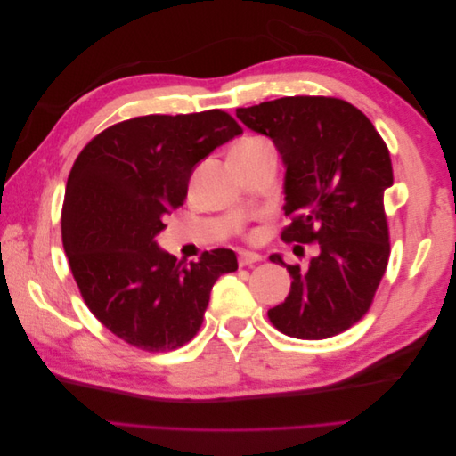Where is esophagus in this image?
I'll list each match as a JSON object with an SVG mask.
<instances>
[{
    "instance_id": "obj_1",
    "label": "esophagus",
    "mask_w": 456,
    "mask_h": 456,
    "mask_svg": "<svg viewBox=\"0 0 456 456\" xmlns=\"http://www.w3.org/2000/svg\"><path fill=\"white\" fill-rule=\"evenodd\" d=\"M260 260H262L260 255L249 253V251H241L240 256H238V262H240L241 268H243V266H253V265H256V262H260Z\"/></svg>"
}]
</instances>
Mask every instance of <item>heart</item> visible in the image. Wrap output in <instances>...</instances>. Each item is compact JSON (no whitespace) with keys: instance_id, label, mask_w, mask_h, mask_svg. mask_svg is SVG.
I'll return each instance as SVG.
<instances>
[{"instance_id":"heart-1","label":"heart","mask_w":456,"mask_h":456,"mask_svg":"<svg viewBox=\"0 0 456 456\" xmlns=\"http://www.w3.org/2000/svg\"><path fill=\"white\" fill-rule=\"evenodd\" d=\"M270 144L266 139H260V136H249V139L240 141L233 148H251V146H265Z\"/></svg>"}]
</instances>
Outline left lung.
Returning <instances> with one entry per match:
<instances>
[{
  "mask_svg": "<svg viewBox=\"0 0 456 456\" xmlns=\"http://www.w3.org/2000/svg\"><path fill=\"white\" fill-rule=\"evenodd\" d=\"M247 127L270 136L285 173V243H317L291 291L268 310L272 325L302 340L335 337L369 312L390 258L384 190L394 184L390 151L370 119L337 96H283L238 108ZM295 255L305 256V247Z\"/></svg>",
  "mask_w": 456,
  "mask_h": 456,
  "instance_id": "obj_1",
  "label": "left lung"
}]
</instances>
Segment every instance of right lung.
<instances>
[{
	"label": "right lung",
	"instance_id": "add662e5",
	"mask_svg": "<svg viewBox=\"0 0 456 456\" xmlns=\"http://www.w3.org/2000/svg\"><path fill=\"white\" fill-rule=\"evenodd\" d=\"M243 129L224 110L119 121L86 144L68 175L62 245L81 298L108 330L144 352L196 337L211 289L238 270L230 249L184 265L154 238L181 207L196 163Z\"/></svg>",
	"mask_w": 456,
	"mask_h": 456
}]
</instances>
